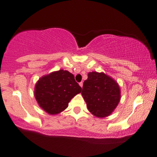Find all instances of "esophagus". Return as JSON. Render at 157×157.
I'll list each match as a JSON object with an SVG mask.
<instances>
[{
  "mask_svg": "<svg viewBox=\"0 0 157 157\" xmlns=\"http://www.w3.org/2000/svg\"><path fill=\"white\" fill-rule=\"evenodd\" d=\"M79 85H80V86L81 87V88H82V86H83V82H81L79 83Z\"/></svg>",
  "mask_w": 157,
  "mask_h": 157,
  "instance_id": "34e87169",
  "label": "esophagus"
}]
</instances>
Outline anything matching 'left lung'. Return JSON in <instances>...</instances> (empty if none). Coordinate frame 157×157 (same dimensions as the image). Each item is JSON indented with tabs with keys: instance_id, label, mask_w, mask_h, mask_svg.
Wrapping results in <instances>:
<instances>
[{
	"instance_id": "obj_1",
	"label": "left lung",
	"mask_w": 157,
	"mask_h": 157,
	"mask_svg": "<svg viewBox=\"0 0 157 157\" xmlns=\"http://www.w3.org/2000/svg\"><path fill=\"white\" fill-rule=\"evenodd\" d=\"M81 94L89 112L98 118L112 114L121 99L118 82L104 72H89Z\"/></svg>"
}]
</instances>
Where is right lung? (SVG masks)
Masks as SVG:
<instances>
[{
    "label": "right lung",
    "instance_id": "obj_1",
    "mask_svg": "<svg viewBox=\"0 0 157 157\" xmlns=\"http://www.w3.org/2000/svg\"><path fill=\"white\" fill-rule=\"evenodd\" d=\"M82 88L69 71L60 69L43 75L37 81L34 96L39 106L50 115H56L68 107Z\"/></svg>",
    "mask_w": 157,
    "mask_h": 157
}]
</instances>
